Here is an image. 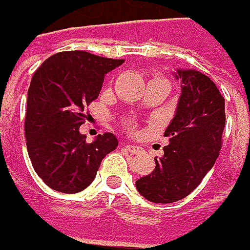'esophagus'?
Returning <instances> with one entry per match:
<instances>
[{
    "label": "esophagus",
    "mask_w": 250,
    "mask_h": 250,
    "mask_svg": "<svg viewBox=\"0 0 250 250\" xmlns=\"http://www.w3.org/2000/svg\"><path fill=\"white\" fill-rule=\"evenodd\" d=\"M125 149L128 150L129 153H132V154H138L140 151V147H138V146H133V145H125Z\"/></svg>",
    "instance_id": "obj_1"
}]
</instances>
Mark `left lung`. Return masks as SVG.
Wrapping results in <instances>:
<instances>
[{
    "label": "left lung",
    "mask_w": 250,
    "mask_h": 250,
    "mask_svg": "<svg viewBox=\"0 0 250 250\" xmlns=\"http://www.w3.org/2000/svg\"><path fill=\"white\" fill-rule=\"evenodd\" d=\"M181 82L174 118L166 129L169 143L156 168L136 181V189L153 203L187 197L213 168L221 150L226 101L213 82L196 69H177Z\"/></svg>",
    "instance_id": "left-lung-1"
}]
</instances>
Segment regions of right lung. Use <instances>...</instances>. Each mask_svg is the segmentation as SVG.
<instances>
[{
    "label": "right lung",
    "instance_id": "1",
    "mask_svg": "<svg viewBox=\"0 0 250 250\" xmlns=\"http://www.w3.org/2000/svg\"><path fill=\"white\" fill-rule=\"evenodd\" d=\"M122 63L124 60L86 51H62L34 72L27 91L26 145L34 171L54 190L78 193L86 189L101 160L117 149L114 133L87 143L79 128L87 118L83 110L99 97L105 73Z\"/></svg>",
    "mask_w": 250,
    "mask_h": 250
}]
</instances>
